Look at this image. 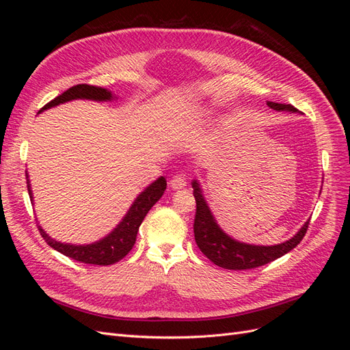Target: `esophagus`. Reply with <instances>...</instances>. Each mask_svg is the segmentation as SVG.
Returning <instances> with one entry per match:
<instances>
[{
    "mask_svg": "<svg viewBox=\"0 0 350 350\" xmlns=\"http://www.w3.org/2000/svg\"><path fill=\"white\" fill-rule=\"evenodd\" d=\"M169 184H171V187L174 189H179V188H184L187 185V179H185V175L183 174H176L171 178V181H169Z\"/></svg>",
    "mask_w": 350,
    "mask_h": 350,
    "instance_id": "obj_1",
    "label": "esophagus"
}]
</instances>
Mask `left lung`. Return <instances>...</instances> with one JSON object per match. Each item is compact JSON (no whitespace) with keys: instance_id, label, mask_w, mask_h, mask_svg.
I'll list each match as a JSON object with an SVG mask.
<instances>
[{"instance_id":"1","label":"left lung","mask_w":350,"mask_h":350,"mask_svg":"<svg viewBox=\"0 0 350 350\" xmlns=\"http://www.w3.org/2000/svg\"><path fill=\"white\" fill-rule=\"evenodd\" d=\"M267 107L274 111H289L298 112L292 105L267 102ZM196 197V219H194V237L198 248L201 252L216 266L224 267L228 270H248L264 266L270 261L284 256L292 251L306 234L310 220L305 221V225L295 234L289 241L278 243V245H251V243L239 242L234 238H230L228 234L220 229L217 221L211 213L206 198L201 191L198 181L191 183Z\"/></svg>"}]
</instances>
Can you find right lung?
Instances as JSON below:
<instances>
[{"label":"right lung","mask_w":350,"mask_h":350,"mask_svg":"<svg viewBox=\"0 0 350 350\" xmlns=\"http://www.w3.org/2000/svg\"><path fill=\"white\" fill-rule=\"evenodd\" d=\"M76 99H88V100H112L113 94L98 86H89V84H77V86H72L68 90H66L55 99L48 102L44 108L39 111L44 112L49 108H54L57 105L66 103L70 100ZM26 178H29L26 175ZM166 189V179L163 176L157 178L154 183H152L147 187L143 193L139 194L131 204L130 210L126 211L124 219L120 221V225L116 226L111 234H108L100 241H96L93 243H88V245H76V243H62L55 239H52L46 232L39 226V232L42 238L51 248L57 250L58 252L64 254L66 257H70L76 261L84 262V264H96V266H109V264H115L116 261L122 260L126 254H129L137 238V232L144 220L146 215L149 213V210L157 203L159 198H161ZM27 191L30 196V201L33 203V196H31L30 183L27 179Z\"/></svg>","instance_id":"add662e5"}]
</instances>
